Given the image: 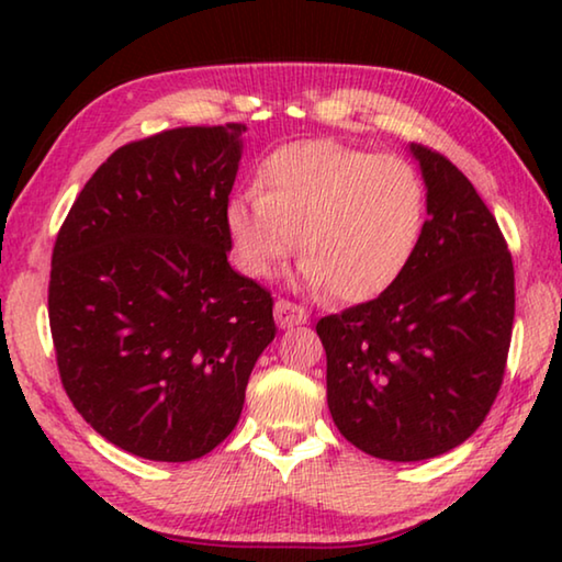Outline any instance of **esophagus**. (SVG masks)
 <instances>
[{
	"label": "esophagus",
	"mask_w": 562,
	"mask_h": 562,
	"mask_svg": "<svg viewBox=\"0 0 562 562\" xmlns=\"http://www.w3.org/2000/svg\"><path fill=\"white\" fill-rule=\"evenodd\" d=\"M307 312H304V307H300V304H294L290 300H278L274 302V319H278V325L282 329L288 327H294V325H304L307 322Z\"/></svg>",
	"instance_id": "34e87169"
}]
</instances>
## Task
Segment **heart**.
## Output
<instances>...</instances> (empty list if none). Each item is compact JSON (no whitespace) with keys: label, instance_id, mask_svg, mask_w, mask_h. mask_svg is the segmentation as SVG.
Wrapping results in <instances>:
<instances>
[{"label":"heart","instance_id":"obj_1","mask_svg":"<svg viewBox=\"0 0 562 562\" xmlns=\"http://www.w3.org/2000/svg\"><path fill=\"white\" fill-rule=\"evenodd\" d=\"M426 225V186L404 158L297 140L262 160L258 190L227 203L233 258L270 278L297 250L300 280L341 302L379 297L406 272ZM301 240H296V235Z\"/></svg>","mask_w":562,"mask_h":562}]
</instances>
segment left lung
<instances>
[{
    "label": "left lung",
    "instance_id": "left-lung-1",
    "mask_svg": "<svg viewBox=\"0 0 562 562\" xmlns=\"http://www.w3.org/2000/svg\"><path fill=\"white\" fill-rule=\"evenodd\" d=\"M412 154L429 213L414 260L379 297L317 322L339 434L404 463L451 451L483 424L516 315L513 258L488 205L439 150Z\"/></svg>",
    "mask_w": 562,
    "mask_h": 562
}]
</instances>
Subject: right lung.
<instances>
[{"instance_id": "add662e5", "label": "right lung", "mask_w": 562, "mask_h": 562, "mask_svg": "<svg viewBox=\"0 0 562 562\" xmlns=\"http://www.w3.org/2000/svg\"><path fill=\"white\" fill-rule=\"evenodd\" d=\"M243 123L180 126L103 160L56 235L49 327L76 412L148 461H193L235 429L274 339L272 294L227 262Z\"/></svg>"}]
</instances>
